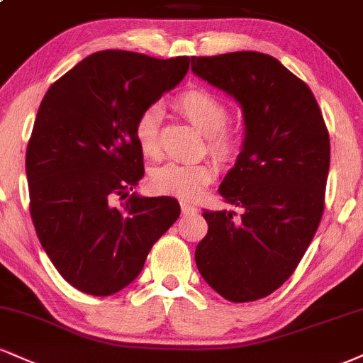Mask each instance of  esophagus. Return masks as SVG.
I'll use <instances>...</instances> for the list:
<instances>
[{
  "label": "esophagus",
  "mask_w": 363,
  "mask_h": 363,
  "mask_svg": "<svg viewBox=\"0 0 363 363\" xmlns=\"http://www.w3.org/2000/svg\"><path fill=\"white\" fill-rule=\"evenodd\" d=\"M181 209H182V215H189V213H194L196 208L187 201H181Z\"/></svg>",
  "instance_id": "34e87169"
}]
</instances>
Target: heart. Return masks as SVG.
<instances>
[{
  "label": "heart",
  "instance_id": "heart-1",
  "mask_svg": "<svg viewBox=\"0 0 363 363\" xmlns=\"http://www.w3.org/2000/svg\"><path fill=\"white\" fill-rule=\"evenodd\" d=\"M176 106L181 113H184L191 123L208 135V150L218 162L226 165L238 159L242 152V140L238 133L225 128L230 120V111L218 96L206 89H189L177 96ZM160 108L152 104L140 113L135 121V140L147 157H157L160 152ZM215 174L216 167L209 162H169L152 170L148 184L157 194L176 196L191 201L203 193Z\"/></svg>",
  "mask_w": 363,
  "mask_h": 363
}]
</instances>
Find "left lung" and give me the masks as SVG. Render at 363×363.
Here are the masks:
<instances>
[{"label": "left lung", "mask_w": 363, "mask_h": 363, "mask_svg": "<svg viewBox=\"0 0 363 363\" xmlns=\"http://www.w3.org/2000/svg\"><path fill=\"white\" fill-rule=\"evenodd\" d=\"M201 79L243 110L245 138L220 194L243 208L203 213L199 274L231 303L272 294L306 253L325 209L330 135L311 89L260 52L191 57Z\"/></svg>", "instance_id": "1"}]
</instances>
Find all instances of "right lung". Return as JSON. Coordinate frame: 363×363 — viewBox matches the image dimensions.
<instances>
[{
  "label": "right lung",
  "instance_id": "obj_1",
  "mask_svg": "<svg viewBox=\"0 0 363 363\" xmlns=\"http://www.w3.org/2000/svg\"><path fill=\"white\" fill-rule=\"evenodd\" d=\"M189 62L101 50L43 96L25 162L30 215L54 267L81 292L110 296L133 282L179 218L174 198L130 194L143 177L133 128Z\"/></svg>",
  "mask_w": 363,
  "mask_h": 363
}]
</instances>
